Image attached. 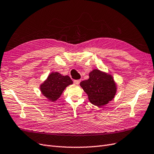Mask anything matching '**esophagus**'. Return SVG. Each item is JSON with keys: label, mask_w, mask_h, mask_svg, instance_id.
Returning <instances> with one entry per match:
<instances>
[{"label": "esophagus", "mask_w": 154, "mask_h": 154, "mask_svg": "<svg viewBox=\"0 0 154 154\" xmlns=\"http://www.w3.org/2000/svg\"><path fill=\"white\" fill-rule=\"evenodd\" d=\"M74 83L75 84H76V85H79L80 83V82H81V80H74Z\"/></svg>", "instance_id": "1"}]
</instances>
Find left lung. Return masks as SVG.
Returning <instances> with one entry per match:
<instances>
[{
    "mask_svg": "<svg viewBox=\"0 0 154 154\" xmlns=\"http://www.w3.org/2000/svg\"><path fill=\"white\" fill-rule=\"evenodd\" d=\"M80 85L88 96L93 105L101 107L107 104L116 92V85L111 75L94 69L89 73V79L81 82Z\"/></svg>",
    "mask_w": 154,
    "mask_h": 154,
    "instance_id": "left-lung-1",
    "label": "left lung"
}]
</instances>
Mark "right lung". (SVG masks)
Returning <instances> with one entry per match:
<instances>
[{"instance_id": "add662e5", "label": "right lung", "mask_w": 154, "mask_h": 154, "mask_svg": "<svg viewBox=\"0 0 154 154\" xmlns=\"http://www.w3.org/2000/svg\"><path fill=\"white\" fill-rule=\"evenodd\" d=\"M73 81L68 75H62L58 72L51 73L40 86L42 94L51 101L57 100L64 89Z\"/></svg>"}]
</instances>
